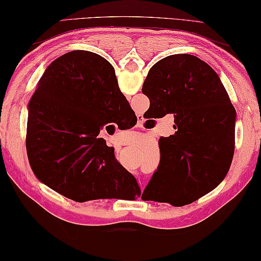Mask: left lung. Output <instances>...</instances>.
Segmentation results:
<instances>
[{
	"mask_svg": "<svg viewBox=\"0 0 261 261\" xmlns=\"http://www.w3.org/2000/svg\"><path fill=\"white\" fill-rule=\"evenodd\" d=\"M154 118L174 115V134L160 138V164L143 200L180 207L210 193L227 174L234 154L236 109L218 74L190 54L150 68L142 86Z\"/></svg>",
	"mask_w": 261,
	"mask_h": 261,
	"instance_id": "obj_1",
	"label": "left lung"
}]
</instances>
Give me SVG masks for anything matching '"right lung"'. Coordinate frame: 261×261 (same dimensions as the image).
Instances as JSON below:
<instances>
[{
	"label": "right lung",
	"mask_w": 261,
	"mask_h": 261,
	"mask_svg": "<svg viewBox=\"0 0 261 261\" xmlns=\"http://www.w3.org/2000/svg\"><path fill=\"white\" fill-rule=\"evenodd\" d=\"M128 106L114 68L100 55L75 50L53 61L28 103L25 146L37 179L77 202L133 199L137 179L99 138Z\"/></svg>",
	"instance_id": "right-lung-1"
}]
</instances>
